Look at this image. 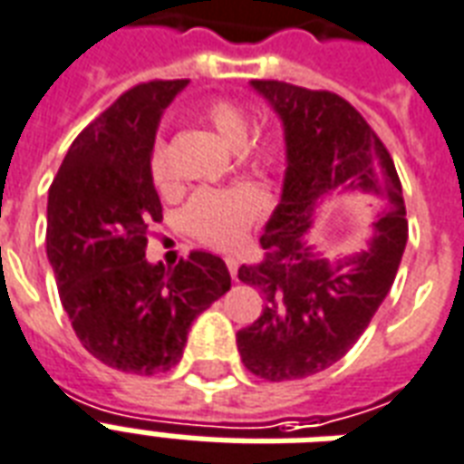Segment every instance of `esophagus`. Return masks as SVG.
<instances>
[{
    "mask_svg": "<svg viewBox=\"0 0 464 464\" xmlns=\"http://www.w3.org/2000/svg\"><path fill=\"white\" fill-rule=\"evenodd\" d=\"M226 267H228L233 279H238V260L236 257H226Z\"/></svg>",
    "mask_w": 464,
    "mask_h": 464,
    "instance_id": "34e87169",
    "label": "esophagus"
}]
</instances>
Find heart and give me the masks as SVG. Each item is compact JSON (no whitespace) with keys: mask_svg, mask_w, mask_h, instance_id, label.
<instances>
[{"mask_svg":"<svg viewBox=\"0 0 464 464\" xmlns=\"http://www.w3.org/2000/svg\"><path fill=\"white\" fill-rule=\"evenodd\" d=\"M201 119L217 130V136L226 146L240 148L247 146L250 138V119L228 99H214L201 109ZM272 150L267 146H257L253 150V160L257 165H267ZM150 177L158 187L169 182V165L165 143H155L150 153ZM265 207L263 194L256 187L238 185L226 187V189H199L194 194L189 204L182 211L187 231L194 233L201 243L214 247H233L238 246L246 236L247 226L253 224Z\"/></svg>","mask_w":464,"mask_h":464,"instance_id":"b5f03b06","label":"heart"}]
</instances>
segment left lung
I'll list each match as a JSON object with an SVG mask.
<instances>
[{
	"mask_svg": "<svg viewBox=\"0 0 464 464\" xmlns=\"http://www.w3.org/2000/svg\"><path fill=\"white\" fill-rule=\"evenodd\" d=\"M282 123L285 179L265 224L260 265L238 277L265 296L263 314L236 334L243 365L270 382L302 380L326 370L370 326L394 285L409 224L394 162L362 116L334 92L253 80ZM343 193L382 201L366 247L328 258L310 240L320 208Z\"/></svg>",
	"mask_w": 464,
	"mask_h": 464,
	"instance_id": "obj_1",
	"label": "left lung"
}]
</instances>
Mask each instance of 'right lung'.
<instances>
[{"mask_svg":"<svg viewBox=\"0 0 464 464\" xmlns=\"http://www.w3.org/2000/svg\"><path fill=\"white\" fill-rule=\"evenodd\" d=\"M187 80L146 82L75 138L48 189L45 250L77 338L104 365L155 374L175 367L192 321L231 289L218 256L194 250L169 270L148 263L160 197L150 177L155 133Z\"/></svg>","mask_w":464,"mask_h":464,"instance_id":"obj_1","label":"right lung"}]
</instances>
